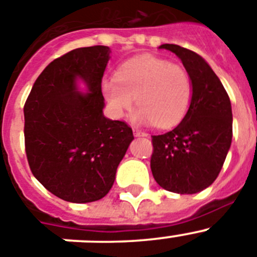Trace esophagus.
I'll use <instances>...</instances> for the list:
<instances>
[{
	"label": "esophagus",
	"mask_w": 257,
	"mask_h": 257,
	"mask_svg": "<svg viewBox=\"0 0 257 257\" xmlns=\"http://www.w3.org/2000/svg\"><path fill=\"white\" fill-rule=\"evenodd\" d=\"M134 136L136 137H147L148 134L146 133V132H142V131H138V129H134Z\"/></svg>",
	"instance_id": "obj_1"
}]
</instances>
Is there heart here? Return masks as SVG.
Here are the masks:
<instances>
[{
  "instance_id": "heart-1",
  "label": "heart",
  "mask_w": 257,
  "mask_h": 257,
  "mask_svg": "<svg viewBox=\"0 0 257 257\" xmlns=\"http://www.w3.org/2000/svg\"><path fill=\"white\" fill-rule=\"evenodd\" d=\"M101 91L115 117L124 116L136 102L133 119L169 128L183 120L193 99L190 76L181 66L153 56L131 59L115 77L101 82Z\"/></svg>"
}]
</instances>
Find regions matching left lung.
Here are the masks:
<instances>
[{"label": "left lung", "mask_w": 257, "mask_h": 257, "mask_svg": "<svg viewBox=\"0 0 257 257\" xmlns=\"http://www.w3.org/2000/svg\"><path fill=\"white\" fill-rule=\"evenodd\" d=\"M160 49L181 59L193 83V99L176 128L152 136L151 170L165 190L195 194L217 179L231 147V101L204 58L176 44H162Z\"/></svg>", "instance_id": "1"}]
</instances>
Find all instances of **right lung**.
Segmentation results:
<instances>
[{"instance_id":"right-lung-1","label":"right lung","mask_w":257,"mask_h":257,"mask_svg":"<svg viewBox=\"0 0 257 257\" xmlns=\"http://www.w3.org/2000/svg\"><path fill=\"white\" fill-rule=\"evenodd\" d=\"M109 47L77 48L50 62L24 106L25 151L35 179L71 203L104 198L134 140L131 126L104 116L101 82ZM82 80L86 92L78 90Z\"/></svg>"}]
</instances>
